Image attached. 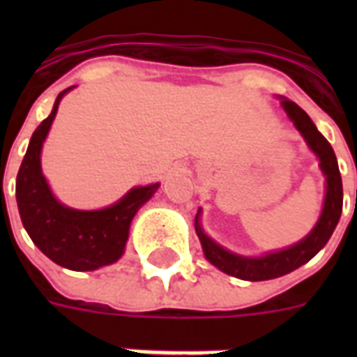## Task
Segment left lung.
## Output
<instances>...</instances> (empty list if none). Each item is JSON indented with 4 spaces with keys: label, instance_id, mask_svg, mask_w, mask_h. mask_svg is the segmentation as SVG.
I'll return each instance as SVG.
<instances>
[{
    "label": "left lung",
    "instance_id": "left-lung-1",
    "mask_svg": "<svg viewBox=\"0 0 357 357\" xmlns=\"http://www.w3.org/2000/svg\"><path fill=\"white\" fill-rule=\"evenodd\" d=\"M282 105L287 111L289 119L293 120L307 146L315 151L319 161H321L322 172L326 176V198H324L321 218L307 237L302 238L298 244H294L291 248L266 254L263 257H243V255L231 254L228 250H224L222 246H218L215 241H211L202 231L200 224H198V215H196V234L200 237L204 254L209 259V263H213L217 268H220L229 276L246 280V282H263V280L280 278L307 263L319 250L326 246L328 238L332 237L333 229L341 218V211H343V181H341L333 148L319 133L315 123L311 122L310 116L296 103L287 100V98H282Z\"/></svg>",
    "mask_w": 357,
    "mask_h": 357
}]
</instances>
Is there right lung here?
<instances>
[{
	"instance_id": "right-lung-1",
	"label": "right lung",
	"mask_w": 357,
	"mask_h": 357,
	"mask_svg": "<svg viewBox=\"0 0 357 357\" xmlns=\"http://www.w3.org/2000/svg\"><path fill=\"white\" fill-rule=\"evenodd\" d=\"M63 91L52 114L35 129L16 176V202L25 231L42 254L53 263L85 272L119 261L126 248L129 224L142 204L150 200L159 183L137 187L119 204L100 211H77L55 200L40 170V150L52 126Z\"/></svg>"
}]
</instances>
